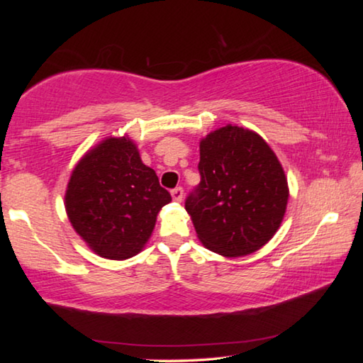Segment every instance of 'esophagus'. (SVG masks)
Here are the masks:
<instances>
[{
  "mask_svg": "<svg viewBox=\"0 0 363 363\" xmlns=\"http://www.w3.org/2000/svg\"><path fill=\"white\" fill-rule=\"evenodd\" d=\"M171 196H173V200L176 201V203H181L182 196H184V190L181 187H176L174 190H171Z\"/></svg>",
  "mask_w": 363,
  "mask_h": 363,
  "instance_id": "1",
  "label": "esophagus"
}]
</instances>
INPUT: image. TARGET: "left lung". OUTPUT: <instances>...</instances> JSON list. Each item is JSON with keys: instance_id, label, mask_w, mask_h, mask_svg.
<instances>
[{"instance_id": "left-lung-1", "label": "left lung", "mask_w": 363, "mask_h": 363, "mask_svg": "<svg viewBox=\"0 0 363 363\" xmlns=\"http://www.w3.org/2000/svg\"><path fill=\"white\" fill-rule=\"evenodd\" d=\"M201 181L186 200L196 237L225 257L261 250L284 220L288 181L259 134L225 125L200 140Z\"/></svg>"}]
</instances>
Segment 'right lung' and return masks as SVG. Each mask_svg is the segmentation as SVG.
I'll return each mask as SVG.
<instances>
[{
	"instance_id": "1",
	"label": "right lung",
	"mask_w": 363,
	"mask_h": 363,
	"mask_svg": "<svg viewBox=\"0 0 363 363\" xmlns=\"http://www.w3.org/2000/svg\"><path fill=\"white\" fill-rule=\"evenodd\" d=\"M169 201L133 139L110 136L79 158L64 203L72 227L97 256L123 261L144 250Z\"/></svg>"
}]
</instances>
